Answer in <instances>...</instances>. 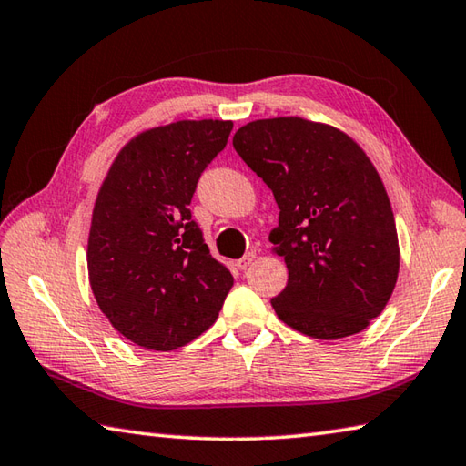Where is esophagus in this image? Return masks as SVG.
<instances>
[{
    "label": "esophagus",
    "mask_w": 466,
    "mask_h": 466,
    "mask_svg": "<svg viewBox=\"0 0 466 466\" xmlns=\"http://www.w3.org/2000/svg\"><path fill=\"white\" fill-rule=\"evenodd\" d=\"M254 258H257V252H254V250H250V252H246L244 254V257L238 260V262H236V267H238L240 270H246V268H248L250 267V264L254 262Z\"/></svg>",
    "instance_id": "esophagus-1"
}]
</instances>
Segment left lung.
Listing matches in <instances>:
<instances>
[{
	"instance_id": "8db88e82",
	"label": "left lung",
	"mask_w": 466,
	"mask_h": 466,
	"mask_svg": "<svg viewBox=\"0 0 466 466\" xmlns=\"http://www.w3.org/2000/svg\"><path fill=\"white\" fill-rule=\"evenodd\" d=\"M232 143L280 209L270 232L289 268L270 300L280 321L315 339L366 329L400 270L394 214L368 155L335 127L299 116L252 121Z\"/></svg>"
}]
</instances>
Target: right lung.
I'll return each mask as SVG.
<instances>
[{
    "mask_svg": "<svg viewBox=\"0 0 466 466\" xmlns=\"http://www.w3.org/2000/svg\"><path fill=\"white\" fill-rule=\"evenodd\" d=\"M232 121H177L137 135L100 186L88 279L100 311L153 351L184 348L212 327L234 279L212 258L189 204Z\"/></svg>",
    "mask_w": 466,
    "mask_h": 466,
    "instance_id": "obj_1",
    "label": "right lung"
}]
</instances>
